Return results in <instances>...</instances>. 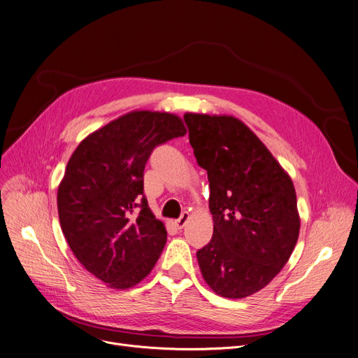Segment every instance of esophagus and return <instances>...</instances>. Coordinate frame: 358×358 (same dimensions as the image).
I'll list each match as a JSON object with an SVG mask.
<instances>
[{
  "label": "esophagus",
  "mask_w": 358,
  "mask_h": 358,
  "mask_svg": "<svg viewBox=\"0 0 358 358\" xmlns=\"http://www.w3.org/2000/svg\"><path fill=\"white\" fill-rule=\"evenodd\" d=\"M188 220H189V213H188V211H183L182 215L176 220V226H178L179 229L185 227V224L188 223Z\"/></svg>",
  "instance_id": "34e87169"
}]
</instances>
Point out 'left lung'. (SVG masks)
<instances>
[{"label": "left lung", "mask_w": 358, "mask_h": 358, "mask_svg": "<svg viewBox=\"0 0 358 358\" xmlns=\"http://www.w3.org/2000/svg\"><path fill=\"white\" fill-rule=\"evenodd\" d=\"M198 164L207 170L214 231L196 252L202 277L221 297L243 299L290 259L300 217L292 178L242 121L185 113Z\"/></svg>", "instance_id": "left-lung-1"}]
</instances>
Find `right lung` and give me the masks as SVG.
Masks as SVG:
<instances>
[{
  "label": "right lung",
  "mask_w": 358,
  "mask_h": 358,
  "mask_svg": "<svg viewBox=\"0 0 358 358\" xmlns=\"http://www.w3.org/2000/svg\"><path fill=\"white\" fill-rule=\"evenodd\" d=\"M185 134L173 113L132 110L68 160L57 196L62 233L80 264L115 290L137 285L160 258L167 231L144 196V167L157 145Z\"/></svg>",
  "instance_id": "1"
}]
</instances>
